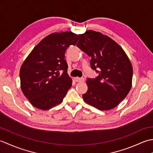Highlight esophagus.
<instances>
[{
  "mask_svg": "<svg viewBox=\"0 0 153 153\" xmlns=\"http://www.w3.org/2000/svg\"><path fill=\"white\" fill-rule=\"evenodd\" d=\"M74 80L76 81V82H79V83H81V82H83L84 81H85V79H84V78H83V77H75L74 78Z\"/></svg>",
  "mask_w": 153,
  "mask_h": 153,
  "instance_id": "1",
  "label": "esophagus"
}]
</instances>
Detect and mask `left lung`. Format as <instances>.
Masks as SVG:
<instances>
[{
  "mask_svg": "<svg viewBox=\"0 0 153 153\" xmlns=\"http://www.w3.org/2000/svg\"><path fill=\"white\" fill-rule=\"evenodd\" d=\"M79 38L77 46L91 56V66L99 73L95 79H87L88 89L82 95L83 100L100 110L115 108L131 88L130 60L116 41L100 32L87 31Z\"/></svg>",
  "mask_w": 153,
  "mask_h": 153,
  "instance_id": "obj_1",
  "label": "left lung"
}]
</instances>
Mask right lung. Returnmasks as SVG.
<instances>
[{"mask_svg":"<svg viewBox=\"0 0 153 153\" xmlns=\"http://www.w3.org/2000/svg\"><path fill=\"white\" fill-rule=\"evenodd\" d=\"M79 35L69 31L48 35L22 64L21 89L35 108L47 110L62 102L72 83L67 74L65 52L70 45L76 44Z\"/></svg>","mask_w":153,"mask_h":153,"instance_id":"obj_1","label":"right lung"}]
</instances>
